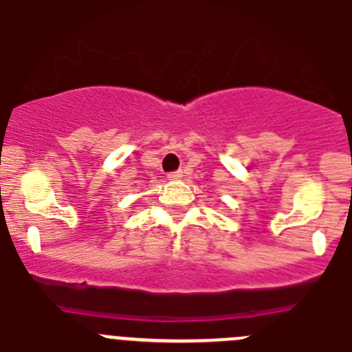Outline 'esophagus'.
I'll use <instances>...</instances> for the list:
<instances>
[{
    "label": "esophagus",
    "mask_w": 352,
    "mask_h": 352,
    "mask_svg": "<svg viewBox=\"0 0 352 352\" xmlns=\"http://www.w3.org/2000/svg\"><path fill=\"white\" fill-rule=\"evenodd\" d=\"M182 176H183L182 170H174V173L167 174V178H169L170 182H178V179H182Z\"/></svg>",
    "instance_id": "34e87169"
}]
</instances>
